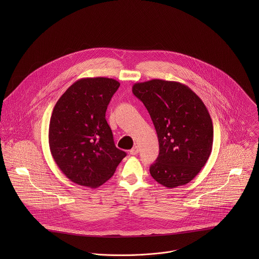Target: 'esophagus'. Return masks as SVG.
Returning a JSON list of instances; mask_svg holds the SVG:
<instances>
[{
	"instance_id": "esophagus-1",
	"label": "esophagus",
	"mask_w": 259,
	"mask_h": 259,
	"mask_svg": "<svg viewBox=\"0 0 259 259\" xmlns=\"http://www.w3.org/2000/svg\"><path fill=\"white\" fill-rule=\"evenodd\" d=\"M130 153H131L132 155H137V154L139 153V147H137V146L134 147V148L130 150Z\"/></svg>"
}]
</instances>
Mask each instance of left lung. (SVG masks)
I'll return each instance as SVG.
<instances>
[{"label":"left lung","instance_id":"left-lung-1","mask_svg":"<svg viewBox=\"0 0 259 259\" xmlns=\"http://www.w3.org/2000/svg\"><path fill=\"white\" fill-rule=\"evenodd\" d=\"M155 127L159 153L149 167L152 179L167 188L192 181L212 149V120L200 98L178 81L150 79L133 85Z\"/></svg>","mask_w":259,"mask_h":259}]
</instances>
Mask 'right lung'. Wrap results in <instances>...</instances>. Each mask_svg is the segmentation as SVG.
Masks as SVG:
<instances>
[{
  "label": "right lung",
  "mask_w": 259,
  "mask_h": 259,
  "mask_svg": "<svg viewBox=\"0 0 259 259\" xmlns=\"http://www.w3.org/2000/svg\"><path fill=\"white\" fill-rule=\"evenodd\" d=\"M119 82L109 77L80 78L57 102L49 126L55 162L76 185L99 187L113 176L126 153L114 146L106 111Z\"/></svg>",
  "instance_id": "right-lung-1"
}]
</instances>
